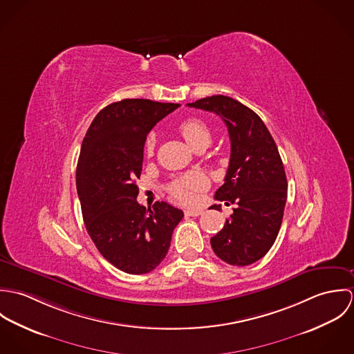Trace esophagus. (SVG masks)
I'll return each mask as SVG.
<instances>
[{
    "label": "esophagus",
    "instance_id": "1",
    "mask_svg": "<svg viewBox=\"0 0 354 354\" xmlns=\"http://www.w3.org/2000/svg\"><path fill=\"white\" fill-rule=\"evenodd\" d=\"M185 214H187L188 216H199V215H202L203 209H201V208H195V209H185Z\"/></svg>",
    "mask_w": 354,
    "mask_h": 354
}]
</instances>
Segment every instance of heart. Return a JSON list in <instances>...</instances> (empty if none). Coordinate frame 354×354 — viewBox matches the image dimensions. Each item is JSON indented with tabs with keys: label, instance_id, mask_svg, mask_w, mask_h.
<instances>
[{
	"label": "heart",
	"instance_id": "b5f03b06",
	"mask_svg": "<svg viewBox=\"0 0 354 354\" xmlns=\"http://www.w3.org/2000/svg\"><path fill=\"white\" fill-rule=\"evenodd\" d=\"M180 133L185 139V142L194 149H207L212 142V133L209 127L196 117H191L184 120L178 127ZM156 146L155 133H150L145 142V152L146 155H152ZM208 185L207 177L201 171H191L185 176H181L173 180L167 185V191L170 196L177 202L189 204L196 199L198 192L205 189Z\"/></svg>",
	"mask_w": 354,
	"mask_h": 354
}]
</instances>
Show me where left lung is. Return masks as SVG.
<instances>
[{"mask_svg":"<svg viewBox=\"0 0 354 354\" xmlns=\"http://www.w3.org/2000/svg\"><path fill=\"white\" fill-rule=\"evenodd\" d=\"M188 106L218 114L230 138V162L215 199L237 207L211 239L212 251L232 266L252 264L270 251L282 225L288 181L278 147L261 118L241 102L212 95Z\"/></svg>","mask_w":354,"mask_h":354,"instance_id":"left-lung-1","label":"left lung"}]
</instances>
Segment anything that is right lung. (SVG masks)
Wrapping results in <instances>:
<instances>
[{
    "label": "right lung",
    "instance_id": "right-lung-1",
    "mask_svg": "<svg viewBox=\"0 0 354 354\" xmlns=\"http://www.w3.org/2000/svg\"><path fill=\"white\" fill-rule=\"evenodd\" d=\"M178 103L122 100L95 115L82 145L76 187L86 229L102 256L128 274L150 272L169 251L184 212L166 202L138 203L145 142Z\"/></svg>",
    "mask_w": 354,
    "mask_h": 354
}]
</instances>
